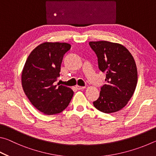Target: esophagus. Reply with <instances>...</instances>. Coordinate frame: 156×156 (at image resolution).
<instances>
[{
	"label": "esophagus",
	"instance_id": "34e87169",
	"mask_svg": "<svg viewBox=\"0 0 156 156\" xmlns=\"http://www.w3.org/2000/svg\"><path fill=\"white\" fill-rule=\"evenodd\" d=\"M76 88L78 89V90H80V89H83L85 88V87H83V86H79V85H76Z\"/></svg>",
	"mask_w": 156,
	"mask_h": 156
}]
</instances>
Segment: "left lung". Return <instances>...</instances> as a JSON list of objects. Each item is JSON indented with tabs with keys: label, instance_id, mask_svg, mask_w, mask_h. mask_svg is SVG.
I'll return each mask as SVG.
<instances>
[{
	"label": "left lung",
	"instance_id": "left-lung-1",
	"mask_svg": "<svg viewBox=\"0 0 156 156\" xmlns=\"http://www.w3.org/2000/svg\"><path fill=\"white\" fill-rule=\"evenodd\" d=\"M89 44L98 57L100 70L106 73L107 81L93 104L105 113L118 112L126 106L135 91L138 82L135 60L129 50L120 44L105 41Z\"/></svg>",
	"mask_w": 156,
	"mask_h": 156
}]
</instances>
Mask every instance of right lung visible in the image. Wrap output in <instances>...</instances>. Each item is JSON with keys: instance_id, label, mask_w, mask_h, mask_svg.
<instances>
[{"instance_id": "add662e5", "label": "right lung", "mask_w": 156, "mask_h": 156, "mask_svg": "<svg viewBox=\"0 0 156 156\" xmlns=\"http://www.w3.org/2000/svg\"><path fill=\"white\" fill-rule=\"evenodd\" d=\"M70 48L66 43H44L26 60L21 76L23 90L31 103L46 115L62 112L73 97L72 89L54 84L60 76L63 56Z\"/></svg>"}]
</instances>
